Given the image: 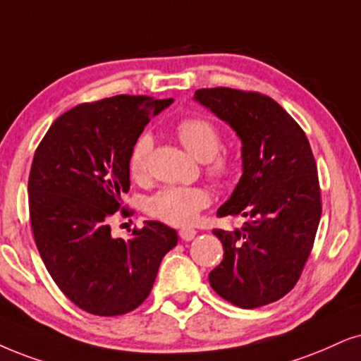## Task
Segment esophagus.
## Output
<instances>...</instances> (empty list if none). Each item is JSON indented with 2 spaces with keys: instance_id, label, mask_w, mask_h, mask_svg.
Masks as SVG:
<instances>
[{
  "instance_id": "esophagus-1",
  "label": "esophagus",
  "mask_w": 361,
  "mask_h": 361,
  "mask_svg": "<svg viewBox=\"0 0 361 361\" xmlns=\"http://www.w3.org/2000/svg\"><path fill=\"white\" fill-rule=\"evenodd\" d=\"M196 236V230L193 228H181L180 230V238L185 241H191Z\"/></svg>"
}]
</instances>
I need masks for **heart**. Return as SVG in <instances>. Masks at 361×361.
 I'll return each instance as SVG.
<instances>
[{
    "label": "heart",
    "mask_w": 361,
    "mask_h": 361,
    "mask_svg": "<svg viewBox=\"0 0 361 361\" xmlns=\"http://www.w3.org/2000/svg\"><path fill=\"white\" fill-rule=\"evenodd\" d=\"M178 140L195 158L204 161V171L218 185H226L238 171V159L221 147V131L209 118L195 115L180 120L175 126ZM153 148L152 135L141 133L128 153V173L140 181L148 173V158ZM212 202L203 186H166L148 200V213L173 226H186Z\"/></svg>",
    "instance_id": "obj_1"
}]
</instances>
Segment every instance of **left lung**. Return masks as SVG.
<instances>
[{
    "instance_id": "obj_1",
    "label": "left lung",
    "mask_w": 361,
    "mask_h": 361,
    "mask_svg": "<svg viewBox=\"0 0 361 361\" xmlns=\"http://www.w3.org/2000/svg\"><path fill=\"white\" fill-rule=\"evenodd\" d=\"M195 99L243 145V175L216 214L246 221L233 231L213 230L225 253L209 285L236 307H263L296 285L317 236L322 193L310 141L275 99L258 91L202 88Z\"/></svg>"
}]
</instances>
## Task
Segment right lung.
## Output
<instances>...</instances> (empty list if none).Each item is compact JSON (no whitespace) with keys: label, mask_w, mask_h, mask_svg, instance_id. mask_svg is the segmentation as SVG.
Segmentation results:
<instances>
[{"label":"right lung","mask_w":361,"mask_h":361,"mask_svg":"<svg viewBox=\"0 0 361 361\" xmlns=\"http://www.w3.org/2000/svg\"><path fill=\"white\" fill-rule=\"evenodd\" d=\"M171 98L118 97L81 103L56 118L31 165L30 221L35 243L58 288L76 307L116 317L148 298L159 263L178 235L145 221L130 240L113 238L109 218L130 190L128 153Z\"/></svg>","instance_id":"1"}]
</instances>
